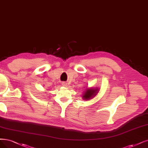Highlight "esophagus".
<instances>
[{"instance_id":"obj_1","label":"esophagus","mask_w":148,"mask_h":148,"mask_svg":"<svg viewBox=\"0 0 148 148\" xmlns=\"http://www.w3.org/2000/svg\"><path fill=\"white\" fill-rule=\"evenodd\" d=\"M62 86H65V87H66L67 85H68V84H67L66 83H65V82H62Z\"/></svg>"}]
</instances>
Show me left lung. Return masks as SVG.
Segmentation results:
<instances>
[{
	"label": "left lung",
	"mask_w": 148,
	"mask_h": 148,
	"mask_svg": "<svg viewBox=\"0 0 148 148\" xmlns=\"http://www.w3.org/2000/svg\"><path fill=\"white\" fill-rule=\"evenodd\" d=\"M99 89L96 88H87L82 93V99L85 101H88L92 97H95L99 92Z\"/></svg>",
	"instance_id": "8db88e82"
}]
</instances>
